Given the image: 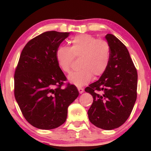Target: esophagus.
<instances>
[{
  "instance_id": "obj_1",
  "label": "esophagus",
  "mask_w": 151,
  "mask_h": 151,
  "mask_svg": "<svg viewBox=\"0 0 151 151\" xmlns=\"http://www.w3.org/2000/svg\"><path fill=\"white\" fill-rule=\"evenodd\" d=\"M78 91H79V93L80 94H82V93L84 92V88H82V87H78Z\"/></svg>"
}]
</instances>
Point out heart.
<instances>
[{
	"mask_svg": "<svg viewBox=\"0 0 151 151\" xmlns=\"http://www.w3.org/2000/svg\"><path fill=\"white\" fill-rule=\"evenodd\" d=\"M70 47L59 46L55 51V59L64 72H69L74 56L80 58V67L70 73L68 80L78 86L85 85L93 76H100L109 67L111 49L109 43L88 34L78 35L71 39Z\"/></svg>",
	"mask_w": 151,
	"mask_h": 151,
	"instance_id": "b5f03b06",
	"label": "heart"
}]
</instances>
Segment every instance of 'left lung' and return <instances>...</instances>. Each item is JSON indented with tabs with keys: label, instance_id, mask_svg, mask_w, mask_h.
<instances>
[{
	"label": "left lung",
	"instance_id": "obj_1",
	"mask_svg": "<svg viewBox=\"0 0 151 151\" xmlns=\"http://www.w3.org/2000/svg\"><path fill=\"white\" fill-rule=\"evenodd\" d=\"M105 38L111 49L110 63L98 81L85 88L93 102L88 111L89 121L104 130L123 124L137 99V73L124 45L113 34Z\"/></svg>",
	"mask_w": 151,
	"mask_h": 151
}]
</instances>
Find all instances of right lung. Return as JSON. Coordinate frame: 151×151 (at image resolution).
Instances as JSON below:
<instances>
[{
    "mask_svg": "<svg viewBox=\"0 0 151 151\" xmlns=\"http://www.w3.org/2000/svg\"><path fill=\"white\" fill-rule=\"evenodd\" d=\"M69 32L50 31L27 43L14 75V96L30 124L50 130L65 122L68 107L79 92L73 84L65 88L67 80L58 65L55 51Z\"/></svg>",
    "mask_w": 151,
    "mask_h": 151,
    "instance_id": "obj_1",
    "label": "right lung"
}]
</instances>
